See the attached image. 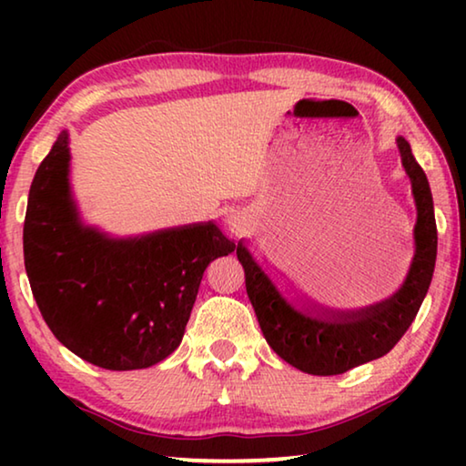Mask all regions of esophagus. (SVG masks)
<instances>
[{"instance_id":"1","label":"esophagus","mask_w":466,"mask_h":466,"mask_svg":"<svg viewBox=\"0 0 466 466\" xmlns=\"http://www.w3.org/2000/svg\"><path fill=\"white\" fill-rule=\"evenodd\" d=\"M230 224H232L234 228H238V224H240V222H236V219H232V222H230Z\"/></svg>"}]
</instances>
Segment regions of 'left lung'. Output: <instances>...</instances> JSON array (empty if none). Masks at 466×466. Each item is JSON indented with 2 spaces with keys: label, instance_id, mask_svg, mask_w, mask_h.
<instances>
[{
  "label": "left lung",
  "instance_id": "obj_1",
  "mask_svg": "<svg viewBox=\"0 0 466 466\" xmlns=\"http://www.w3.org/2000/svg\"><path fill=\"white\" fill-rule=\"evenodd\" d=\"M397 144L400 160L411 178L417 224L411 269L403 288L389 299L351 314H333L325 319L310 317L291 309L242 244L236 250L244 267L247 294L267 343L281 360L306 374H343L366 361L386 356L411 327L428 294L438 250L431 191L407 139L399 137Z\"/></svg>",
  "mask_w": 466,
  "mask_h": 466
}]
</instances>
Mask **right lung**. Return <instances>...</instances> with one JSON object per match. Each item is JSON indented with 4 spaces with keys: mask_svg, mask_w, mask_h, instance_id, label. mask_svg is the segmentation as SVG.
<instances>
[{
    "mask_svg": "<svg viewBox=\"0 0 466 466\" xmlns=\"http://www.w3.org/2000/svg\"><path fill=\"white\" fill-rule=\"evenodd\" d=\"M67 162L63 131L28 193L25 265L38 310L53 335L94 366H154L183 339L203 271L238 247L211 222L133 240L84 228Z\"/></svg>",
    "mask_w": 466,
    "mask_h": 466,
    "instance_id": "obj_1",
    "label": "right lung"
}]
</instances>
